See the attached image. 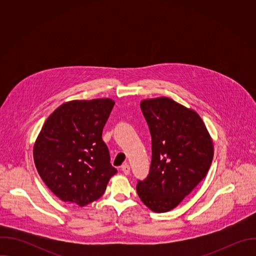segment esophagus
Instances as JSON below:
<instances>
[{"mask_svg": "<svg viewBox=\"0 0 256 256\" xmlns=\"http://www.w3.org/2000/svg\"><path fill=\"white\" fill-rule=\"evenodd\" d=\"M122 172L126 174V175H128L130 174V165L128 164H124L122 166Z\"/></svg>", "mask_w": 256, "mask_h": 256, "instance_id": "esophagus-1", "label": "esophagus"}]
</instances>
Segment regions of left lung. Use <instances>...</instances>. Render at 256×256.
Instances as JSON below:
<instances>
[{"mask_svg": "<svg viewBox=\"0 0 256 256\" xmlns=\"http://www.w3.org/2000/svg\"><path fill=\"white\" fill-rule=\"evenodd\" d=\"M140 109L152 136V161L136 192L150 210L166 212L206 177L214 157L212 140L194 110L170 98L142 100Z\"/></svg>", "mask_w": 256, "mask_h": 256, "instance_id": "obj_1", "label": "left lung"}]
</instances>
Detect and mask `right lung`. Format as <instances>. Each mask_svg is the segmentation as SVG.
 <instances>
[{"label":"right lung","mask_w":256,"mask_h":256,"mask_svg":"<svg viewBox=\"0 0 256 256\" xmlns=\"http://www.w3.org/2000/svg\"><path fill=\"white\" fill-rule=\"evenodd\" d=\"M114 105L109 98L72 100L46 120L33 159L46 186L62 202L84 206L98 200L118 172L102 140Z\"/></svg>","instance_id":"1"}]
</instances>
